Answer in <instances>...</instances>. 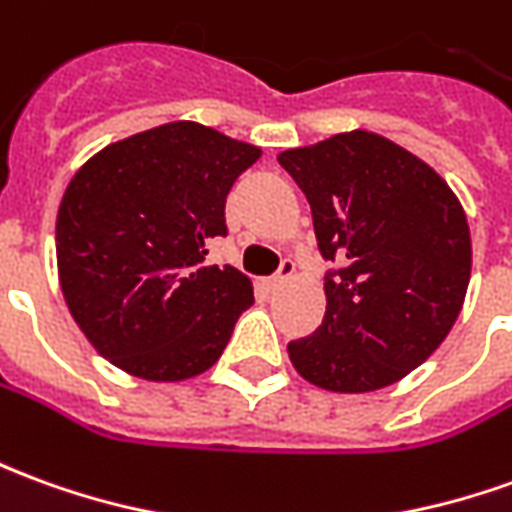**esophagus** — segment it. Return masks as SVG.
Here are the masks:
<instances>
[{"label": "esophagus", "instance_id": "esophagus-1", "mask_svg": "<svg viewBox=\"0 0 512 512\" xmlns=\"http://www.w3.org/2000/svg\"><path fill=\"white\" fill-rule=\"evenodd\" d=\"M293 271H296V263H293L291 257H285L280 263V271H277L274 277H268V285H271V288H280V285H285V282L291 280Z\"/></svg>", "mask_w": 512, "mask_h": 512}]
</instances>
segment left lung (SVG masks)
<instances>
[{
	"instance_id": "obj_1",
	"label": "left lung",
	"mask_w": 512,
	"mask_h": 512,
	"mask_svg": "<svg viewBox=\"0 0 512 512\" xmlns=\"http://www.w3.org/2000/svg\"><path fill=\"white\" fill-rule=\"evenodd\" d=\"M305 191L327 313L288 343L318 388L366 393L421 366L449 335L471 277V235L452 188L382 135L355 130L280 155Z\"/></svg>"
}]
</instances>
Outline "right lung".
Wrapping results in <instances>:
<instances>
[{"label":"right lung","instance_id":"obj_1","mask_svg":"<svg viewBox=\"0 0 512 512\" xmlns=\"http://www.w3.org/2000/svg\"><path fill=\"white\" fill-rule=\"evenodd\" d=\"M257 146L174 121L107 146L57 210V268L71 316L113 366L152 382L213 366L255 302L238 268L205 266L227 235L232 182Z\"/></svg>","mask_w":512,"mask_h":512}]
</instances>
